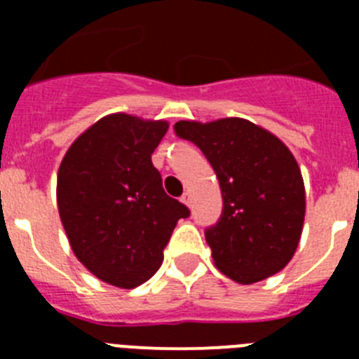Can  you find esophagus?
<instances>
[{
	"instance_id": "obj_1",
	"label": "esophagus",
	"mask_w": 359,
	"mask_h": 359,
	"mask_svg": "<svg viewBox=\"0 0 359 359\" xmlns=\"http://www.w3.org/2000/svg\"><path fill=\"white\" fill-rule=\"evenodd\" d=\"M182 201L185 203L187 207H190V203H192V199H190V192H185V194L182 196Z\"/></svg>"
}]
</instances>
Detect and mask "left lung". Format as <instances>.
I'll use <instances>...</instances> for the list:
<instances>
[{
	"label": "left lung",
	"mask_w": 359,
	"mask_h": 359,
	"mask_svg": "<svg viewBox=\"0 0 359 359\" xmlns=\"http://www.w3.org/2000/svg\"><path fill=\"white\" fill-rule=\"evenodd\" d=\"M174 131L201 149L219 180L223 212L205 230L219 271L239 284L278 273L297 252L306 215L302 172L290 149L244 118L180 120Z\"/></svg>",
	"instance_id": "8db88e82"
}]
</instances>
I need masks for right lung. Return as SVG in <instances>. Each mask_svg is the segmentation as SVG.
<instances>
[{"label":"right lung","mask_w":359,"mask_h":359,"mask_svg":"<svg viewBox=\"0 0 359 359\" xmlns=\"http://www.w3.org/2000/svg\"><path fill=\"white\" fill-rule=\"evenodd\" d=\"M165 120L115 113L82 133L57 174V207L69 246L95 277L133 290L163 262L176 223L190 210L165 194L151 154Z\"/></svg>","instance_id":"obj_1"}]
</instances>
